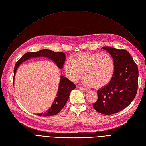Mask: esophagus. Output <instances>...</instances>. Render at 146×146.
<instances>
[{"label": "esophagus", "instance_id": "esophagus-1", "mask_svg": "<svg viewBox=\"0 0 146 146\" xmlns=\"http://www.w3.org/2000/svg\"><path fill=\"white\" fill-rule=\"evenodd\" d=\"M78 88H79L80 90H81L82 91L85 92H86L88 91L86 89H85V88H82V87H80V86H79V87H78Z\"/></svg>", "mask_w": 146, "mask_h": 146}]
</instances>
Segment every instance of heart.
I'll return each mask as SVG.
<instances>
[{
  "mask_svg": "<svg viewBox=\"0 0 146 146\" xmlns=\"http://www.w3.org/2000/svg\"><path fill=\"white\" fill-rule=\"evenodd\" d=\"M64 70L68 78L74 82L82 77L84 71L86 85L101 88L111 81L115 62L108 54L82 52L66 61Z\"/></svg>",
  "mask_w": 146,
  "mask_h": 146,
  "instance_id": "heart-1",
  "label": "heart"
}]
</instances>
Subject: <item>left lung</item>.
<instances>
[{
  "label": "left lung",
  "instance_id": "left-lung-1",
  "mask_svg": "<svg viewBox=\"0 0 146 146\" xmlns=\"http://www.w3.org/2000/svg\"><path fill=\"white\" fill-rule=\"evenodd\" d=\"M111 55L115 72L108 85L98 90V100L93 106L102 114L111 115L125 108L136 96L139 70L129 53L125 50L102 47Z\"/></svg>",
  "mask_w": 146,
  "mask_h": 146
}]
</instances>
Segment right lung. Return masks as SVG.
Segmentation results:
<instances>
[{"instance_id":"obj_1","label":"right lung","mask_w":146,"mask_h":146,"mask_svg":"<svg viewBox=\"0 0 146 146\" xmlns=\"http://www.w3.org/2000/svg\"><path fill=\"white\" fill-rule=\"evenodd\" d=\"M36 57H47L49 58L56 63L60 68H62L66 60L65 54L63 52H54L47 49L41 50L37 52H27L24 55H23V56L15 64L13 70V77H15L17 68L22 63L30 58ZM76 88V86L75 84L64 76H61L58 92L51 108L46 112L37 114V115L41 117H50L58 113L67 103L71 91Z\"/></svg>"}]
</instances>
